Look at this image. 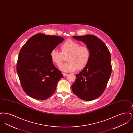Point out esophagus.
<instances>
[{"label": "esophagus", "instance_id": "esophagus-1", "mask_svg": "<svg viewBox=\"0 0 133 133\" xmlns=\"http://www.w3.org/2000/svg\"><path fill=\"white\" fill-rule=\"evenodd\" d=\"M62 74H63V76H64V77L67 75V74H66V73H62Z\"/></svg>", "mask_w": 133, "mask_h": 133}]
</instances>
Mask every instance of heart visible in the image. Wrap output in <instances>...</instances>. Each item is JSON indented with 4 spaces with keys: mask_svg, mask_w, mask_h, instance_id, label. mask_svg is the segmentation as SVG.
Returning <instances> with one entry per match:
<instances>
[{
    "mask_svg": "<svg viewBox=\"0 0 133 133\" xmlns=\"http://www.w3.org/2000/svg\"><path fill=\"white\" fill-rule=\"evenodd\" d=\"M61 51L52 50L50 53L52 62L60 67L67 57L68 62L64 64L60 69L64 72H73L76 70L84 69L88 65L91 59V51L86 46L75 41L68 39L60 46Z\"/></svg>",
    "mask_w": 133,
    "mask_h": 133,
    "instance_id": "heart-1",
    "label": "heart"
}]
</instances>
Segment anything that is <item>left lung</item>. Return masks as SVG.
<instances>
[{"label":"left lung","instance_id":"1","mask_svg":"<svg viewBox=\"0 0 133 133\" xmlns=\"http://www.w3.org/2000/svg\"><path fill=\"white\" fill-rule=\"evenodd\" d=\"M90 49L91 59L88 65L78 74L72 85L73 92L85 101H91L103 94L112 73L111 54L101 39L93 35L73 36Z\"/></svg>","mask_w":133,"mask_h":133}]
</instances>
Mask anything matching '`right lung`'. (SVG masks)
<instances>
[{"instance_id": "obj_1", "label": "right lung", "mask_w": 133, "mask_h": 133, "mask_svg": "<svg viewBox=\"0 0 133 133\" xmlns=\"http://www.w3.org/2000/svg\"><path fill=\"white\" fill-rule=\"evenodd\" d=\"M64 38L36 34L22 46L17 62V72L22 89L30 97L44 100L55 92L63 77L51 60L50 53Z\"/></svg>"}]
</instances>
